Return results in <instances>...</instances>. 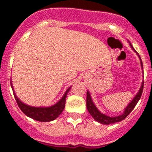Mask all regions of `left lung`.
Returning <instances> with one entry per match:
<instances>
[{"instance_id":"left-lung-1","label":"left lung","mask_w":152,"mask_h":152,"mask_svg":"<svg viewBox=\"0 0 152 152\" xmlns=\"http://www.w3.org/2000/svg\"><path fill=\"white\" fill-rule=\"evenodd\" d=\"M130 45H131V43H130ZM131 46H132V50L137 53V51L133 49L132 45H131ZM137 54H138L140 59L141 66L142 68H143V63H142L141 58L140 57L139 53H137ZM143 90H144V82H143L141 87L140 88L139 92L137 93V95L135 96L134 99L131 101V102H130V103L127 106V107L125 108V112H124L121 115L118 116V117L110 118V117H108V116L105 115L103 113H100V111L96 108V106H95V104L93 103L89 91H87V108H88V112H89L91 115L94 118V119H95L96 121H98V122L101 123V124H103V125H110V124H113V123L119 122L121 121L124 120V119L132 112V110L134 109V107L137 104V102H138V101L140 100V97H141L142 93H143Z\"/></svg>"}]
</instances>
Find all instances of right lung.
Returning a JSON list of instances; mask_svg holds the SVG:
<instances>
[{"label": "right lung", "mask_w": 152, "mask_h": 152, "mask_svg": "<svg viewBox=\"0 0 152 152\" xmlns=\"http://www.w3.org/2000/svg\"><path fill=\"white\" fill-rule=\"evenodd\" d=\"M11 86H12V83H11ZM70 88L71 87L68 88V90L66 91V92L62 97L61 99L59 102H57L55 105L50 106V107H33V106H27L26 104L23 103L22 102L16 97L15 93H14V96H15L18 106L20 107L23 113L26 114L27 117H29L34 120L39 121L47 122V121H51L56 119L62 113V111L64 110L67 94L70 90Z\"/></svg>", "instance_id": "right-lung-1"}]
</instances>
